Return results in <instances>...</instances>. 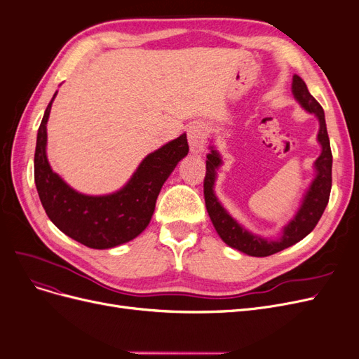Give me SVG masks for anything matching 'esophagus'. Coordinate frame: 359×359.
I'll return each mask as SVG.
<instances>
[{
  "instance_id": "esophagus-1",
  "label": "esophagus",
  "mask_w": 359,
  "mask_h": 359,
  "mask_svg": "<svg viewBox=\"0 0 359 359\" xmlns=\"http://www.w3.org/2000/svg\"><path fill=\"white\" fill-rule=\"evenodd\" d=\"M189 144L191 147L193 151H196V153H199V151L203 149L205 144H206V127L205 124L202 123H194L190 126L189 128Z\"/></svg>"
}]
</instances>
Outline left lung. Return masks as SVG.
<instances>
[{
    "label": "left lung",
    "instance_id": "1",
    "mask_svg": "<svg viewBox=\"0 0 359 359\" xmlns=\"http://www.w3.org/2000/svg\"><path fill=\"white\" fill-rule=\"evenodd\" d=\"M292 93L304 109L318 116L320 126L318 140L322 145V153L319 158L314 161L316 178L313 180L306 196H304V201L297 215L287 223V226L283 227V233H281L278 240L268 241L265 238H260L252 232H248L245 227L238 224V222L233 220L229 212L223 208L222 203L214 194L215 169H219V166L222 165V157L212 147L211 153L206 156L208 160H206V173L203 180V196L206 211H208L210 219L222 240L229 247L240 250V252L248 256H271L301 241L302 238H306L314 227H316L330 201V193L332 186V153L330 147V137L327 132V123H325L323 109L318 103V100L309 93L306 82L297 74L293 76L292 81Z\"/></svg>",
    "mask_w": 359,
    "mask_h": 359
}]
</instances>
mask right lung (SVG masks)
Instances as JSON below:
<instances>
[{
  "label": "right lung",
  "mask_w": 359,
  "mask_h": 359,
  "mask_svg": "<svg viewBox=\"0 0 359 359\" xmlns=\"http://www.w3.org/2000/svg\"><path fill=\"white\" fill-rule=\"evenodd\" d=\"M55 95L43 115L34 154V181L43 208L62 233L90 248H112L132 241L145 231L161 186L187 156L186 133L148 154L121 190L86 196L67 186L50 169L46 157V124Z\"/></svg>",
  "instance_id": "right-lung-1"
}]
</instances>
